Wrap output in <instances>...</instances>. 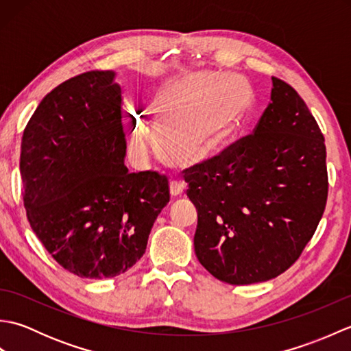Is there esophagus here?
I'll return each instance as SVG.
<instances>
[{"mask_svg": "<svg viewBox=\"0 0 351 351\" xmlns=\"http://www.w3.org/2000/svg\"><path fill=\"white\" fill-rule=\"evenodd\" d=\"M184 193V184L181 181H171L170 182V196L178 197Z\"/></svg>", "mask_w": 351, "mask_h": 351, "instance_id": "34e87169", "label": "esophagus"}]
</instances>
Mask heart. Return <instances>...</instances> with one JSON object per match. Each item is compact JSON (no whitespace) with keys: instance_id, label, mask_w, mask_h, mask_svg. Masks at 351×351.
<instances>
[{"instance_id":"heart-1","label":"heart","mask_w":351,"mask_h":351,"mask_svg":"<svg viewBox=\"0 0 351 351\" xmlns=\"http://www.w3.org/2000/svg\"><path fill=\"white\" fill-rule=\"evenodd\" d=\"M252 106L245 81L211 71H180L149 90L145 107L162 155L175 164L202 162L220 152L241 128ZM147 126L132 122L131 145L141 149Z\"/></svg>"}]
</instances>
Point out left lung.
<instances>
[{"label":"left lung","instance_id":"obj_1","mask_svg":"<svg viewBox=\"0 0 351 351\" xmlns=\"http://www.w3.org/2000/svg\"><path fill=\"white\" fill-rule=\"evenodd\" d=\"M185 173L197 210L196 256L230 285L288 270L326 208L324 137L299 93L274 77L252 136Z\"/></svg>","mask_w":351,"mask_h":351}]
</instances>
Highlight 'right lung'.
<instances>
[{"label":"right lung","instance_id":"1","mask_svg":"<svg viewBox=\"0 0 351 351\" xmlns=\"http://www.w3.org/2000/svg\"><path fill=\"white\" fill-rule=\"evenodd\" d=\"M114 71L64 81L40 101L21 145L24 205L51 256L80 278L125 273L169 204L167 178L125 166Z\"/></svg>","mask_w":351,"mask_h":351}]
</instances>
